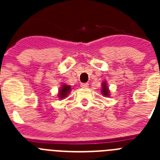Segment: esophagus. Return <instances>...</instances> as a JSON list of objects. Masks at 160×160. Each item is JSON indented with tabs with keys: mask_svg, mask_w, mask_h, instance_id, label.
<instances>
[{
	"mask_svg": "<svg viewBox=\"0 0 160 160\" xmlns=\"http://www.w3.org/2000/svg\"><path fill=\"white\" fill-rule=\"evenodd\" d=\"M81 87H82V88H87V87H89V83H82Z\"/></svg>",
	"mask_w": 160,
	"mask_h": 160,
	"instance_id": "1",
	"label": "esophagus"
}]
</instances>
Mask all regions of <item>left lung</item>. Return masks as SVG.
Wrapping results in <instances>:
<instances>
[{"mask_svg":"<svg viewBox=\"0 0 160 160\" xmlns=\"http://www.w3.org/2000/svg\"><path fill=\"white\" fill-rule=\"evenodd\" d=\"M102 94H103L104 96H109L110 95V94H109V88L107 86V83L105 82H102Z\"/></svg>","mask_w":160,"mask_h":160,"instance_id":"obj_1","label":"left lung"}]
</instances>
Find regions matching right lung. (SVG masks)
I'll use <instances>...</instances> for the list:
<instances>
[{
  "label": "right lung",
  "instance_id": "add662e5",
  "mask_svg": "<svg viewBox=\"0 0 160 160\" xmlns=\"http://www.w3.org/2000/svg\"><path fill=\"white\" fill-rule=\"evenodd\" d=\"M70 91V86H67V85H63L62 87H61V89L59 90L58 93V97L60 98H64L66 97L69 93Z\"/></svg>",
  "mask_w": 160,
  "mask_h": 160
}]
</instances>
